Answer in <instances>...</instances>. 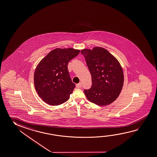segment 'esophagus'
Segmentation results:
<instances>
[{"label": "esophagus", "mask_w": 157, "mask_h": 157, "mask_svg": "<svg viewBox=\"0 0 157 157\" xmlns=\"http://www.w3.org/2000/svg\"><path fill=\"white\" fill-rule=\"evenodd\" d=\"M76 87L77 88H80L81 87H82V84H81V83H78L76 86Z\"/></svg>", "instance_id": "esophagus-1"}]
</instances>
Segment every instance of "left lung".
Returning <instances> with one entry per match:
<instances>
[{
  "mask_svg": "<svg viewBox=\"0 0 157 157\" xmlns=\"http://www.w3.org/2000/svg\"><path fill=\"white\" fill-rule=\"evenodd\" d=\"M92 76V85L84 90L88 100L99 106L113 102L119 96L124 83L120 62L104 48L94 47L81 51Z\"/></svg>",
  "mask_w": 157,
  "mask_h": 157,
  "instance_id": "1",
  "label": "left lung"
}]
</instances>
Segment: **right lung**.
<instances>
[{
  "instance_id": "add662e5",
  "label": "right lung",
  "mask_w": 157,
  "mask_h": 157,
  "mask_svg": "<svg viewBox=\"0 0 157 157\" xmlns=\"http://www.w3.org/2000/svg\"><path fill=\"white\" fill-rule=\"evenodd\" d=\"M80 52L72 48H57L37 64L34 74V86L44 102L57 106L69 99L75 85L70 77L67 65Z\"/></svg>"
}]
</instances>
